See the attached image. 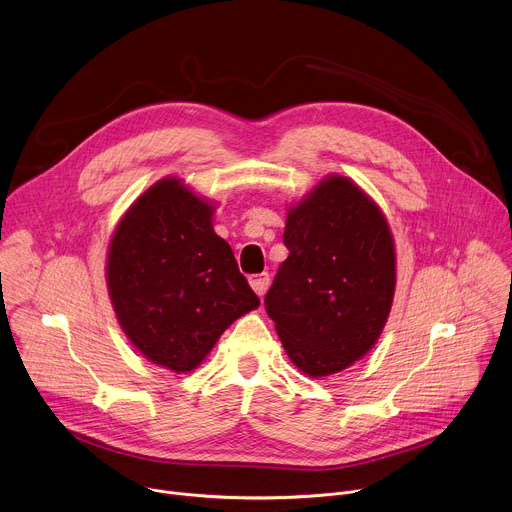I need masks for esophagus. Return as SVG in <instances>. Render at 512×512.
<instances>
[{"label":"esophagus","instance_id":"34e87169","mask_svg":"<svg viewBox=\"0 0 512 512\" xmlns=\"http://www.w3.org/2000/svg\"><path fill=\"white\" fill-rule=\"evenodd\" d=\"M249 283H251L255 294H257L259 298H263L267 287H269V273H255V275L249 277Z\"/></svg>","mask_w":512,"mask_h":512}]
</instances>
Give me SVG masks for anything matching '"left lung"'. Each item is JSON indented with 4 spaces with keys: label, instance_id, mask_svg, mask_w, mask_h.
Returning a JSON list of instances; mask_svg holds the SVG:
<instances>
[{
    "label": "left lung",
    "instance_id": "1",
    "mask_svg": "<svg viewBox=\"0 0 512 512\" xmlns=\"http://www.w3.org/2000/svg\"><path fill=\"white\" fill-rule=\"evenodd\" d=\"M289 249L265 310L296 367L330 377L379 340L395 296V241L379 204L332 174L287 208Z\"/></svg>",
    "mask_w": 512,
    "mask_h": 512
}]
</instances>
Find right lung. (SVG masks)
Listing matches in <instances>:
<instances>
[{"label":"right lung","mask_w":512,"mask_h":512,"mask_svg":"<svg viewBox=\"0 0 512 512\" xmlns=\"http://www.w3.org/2000/svg\"><path fill=\"white\" fill-rule=\"evenodd\" d=\"M212 214L208 198L168 176L127 208L107 251L121 330L137 352L174 373L194 371L237 318L259 308Z\"/></svg>","instance_id":"1"}]
</instances>
